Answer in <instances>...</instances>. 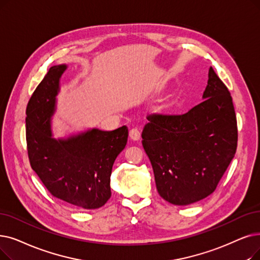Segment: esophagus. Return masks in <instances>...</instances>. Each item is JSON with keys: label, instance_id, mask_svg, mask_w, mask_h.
<instances>
[{"label": "esophagus", "instance_id": "1", "mask_svg": "<svg viewBox=\"0 0 260 260\" xmlns=\"http://www.w3.org/2000/svg\"><path fill=\"white\" fill-rule=\"evenodd\" d=\"M129 137H131V139H133V140H139L140 137H141V133H140L139 128L133 127V128L129 131Z\"/></svg>", "mask_w": 260, "mask_h": 260}]
</instances>
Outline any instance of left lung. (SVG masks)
Segmentation results:
<instances>
[{
	"label": "left lung",
	"instance_id": "8db88e82",
	"mask_svg": "<svg viewBox=\"0 0 260 260\" xmlns=\"http://www.w3.org/2000/svg\"><path fill=\"white\" fill-rule=\"evenodd\" d=\"M203 99L184 114L149 115L142 131L158 193L174 205L211 194L237 150L233 99L212 68Z\"/></svg>",
	"mask_w": 260,
	"mask_h": 260
}]
</instances>
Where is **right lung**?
<instances>
[{
  "label": "right lung",
  "mask_w": 260,
  "mask_h": 260,
  "mask_svg": "<svg viewBox=\"0 0 260 260\" xmlns=\"http://www.w3.org/2000/svg\"><path fill=\"white\" fill-rule=\"evenodd\" d=\"M66 68V64L51 67L28 101V159L53 197L81 209H95L111 196V169L125 148L128 129L126 126L110 132L93 128L68 139H54L50 121Z\"/></svg>",
  "instance_id": "add662e5"
}]
</instances>
